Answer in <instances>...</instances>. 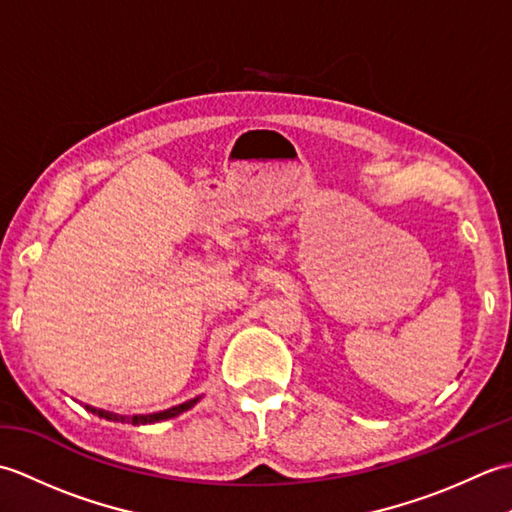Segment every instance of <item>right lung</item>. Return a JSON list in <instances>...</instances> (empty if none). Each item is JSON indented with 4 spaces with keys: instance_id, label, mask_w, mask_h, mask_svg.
Masks as SVG:
<instances>
[{
    "instance_id": "add662e5",
    "label": "right lung",
    "mask_w": 512,
    "mask_h": 512,
    "mask_svg": "<svg viewBox=\"0 0 512 512\" xmlns=\"http://www.w3.org/2000/svg\"><path fill=\"white\" fill-rule=\"evenodd\" d=\"M198 400H200V398H193V400H189V402H184V405H178V407L167 409V411L151 413V416H132V418H129V416H116V413L103 411V409H94V407H85V409L92 411V413H99V416H101V418H105V420H114V422H132V424H151V422H160V420H169V418H173V416H178V413L191 409Z\"/></svg>"
}]
</instances>
